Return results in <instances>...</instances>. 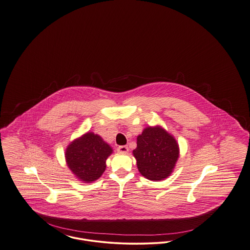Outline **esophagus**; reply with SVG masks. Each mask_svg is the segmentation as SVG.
I'll return each mask as SVG.
<instances>
[{
	"label": "esophagus",
	"instance_id": "34e87169",
	"mask_svg": "<svg viewBox=\"0 0 250 250\" xmlns=\"http://www.w3.org/2000/svg\"><path fill=\"white\" fill-rule=\"evenodd\" d=\"M117 151L121 153V154H126L127 152H128V147L127 146H119L118 148H117Z\"/></svg>",
	"mask_w": 250,
	"mask_h": 250
}]
</instances>
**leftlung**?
I'll use <instances>...</instances> for the list:
<instances>
[{"instance_id": "1", "label": "left lung", "mask_w": 250, "mask_h": 250, "mask_svg": "<svg viewBox=\"0 0 250 250\" xmlns=\"http://www.w3.org/2000/svg\"><path fill=\"white\" fill-rule=\"evenodd\" d=\"M133 155L143 177L158 182L173 172L180 149L175 138L162 126H147L137 137V148L133 150Z\"/></svg>"}]
</instances>
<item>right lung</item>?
<instances>
[{"label":"right lung","instance_id":"1","mask_svg":"<svg viewBox=\"0 0 250 250\" xmlns=\"http://www.w3.org/2000/svg\"><path fill=\"white\" fill-rule=\"evenodd\" d=\"M112 153L110 145L99 135L88 131L68 144L64 156L76 179L83 183H93L105 171L106 160Z\"/></svg>","mask_w":250,"mask_h":250}]
</instances>
